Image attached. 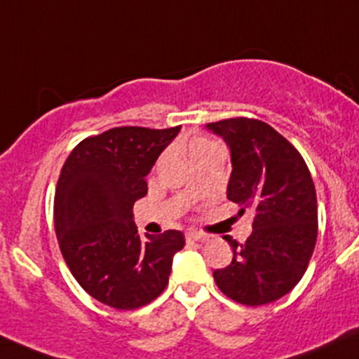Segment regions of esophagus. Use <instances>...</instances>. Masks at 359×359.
Returning a JSON list of instances; mask_svg holds the SVG:
<instances>
[{
    "label": "esophagus",
    "instance_id": "1",
    "mask_svg": "<svg viewBox=\"0 0 359 359\" xmlns=\"http://www.w3.org/2000/svg\"><path fill=\"white\" fill-rule=\"evenodd\" d=\"M186 240L187 242H206L208 237L198 233V231H186Z\"/></svg>",
    "mask_w": 359,
    "mask_h": 359
}]
</instances>
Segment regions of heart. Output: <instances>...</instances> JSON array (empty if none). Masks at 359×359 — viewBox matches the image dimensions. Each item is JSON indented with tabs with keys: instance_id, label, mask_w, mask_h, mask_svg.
Wrapping results in <instances>:
<instances>
[{
	"instance_id": "obj_1",
	"label": "heart",
	"mask_w": 359,
	"mask_h": 359,
	"mask_svg": "<svg viewBox=\"0 0 359 359\" xmlns=\"http://www.w3.org/2000/svg\"><path fill=\"white\" fill-rule=\"evenodd\" d=\"M206 144H210V143H208V141H203V140H201V141H196V143H192V147H191V155H192V153L196 151V149H199V148L206 147Z\"/></svg>"
}]
</instances>
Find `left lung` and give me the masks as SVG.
I'll return each instance as SVG.
<instances>
[{
    "label": "left lung",
    "instance_id": "left-lung-1",
    "mask_svg": "<svg viewBox=\"0 0 359 359\" xmlns=\"http://www.w3.org/2000/svg\"><path fill=\"white\" fill-rule=\"evenodd\" d=\"M226 143L231 175L226 198L254 212L245 243L223 237L233 249L224 269L212 273L231 300L259 306L288 294L305 274L317 242V194L309 167L286 137L257 119L206 124Z\"/></svg>",
    "mask_w": 359,
    "mask_h": 359
}]
</instances>
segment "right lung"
<instances>
[{"label":"right lung","instance_id":"1","mask_svg":"<svg viewBox=\"0 0 359 359\" xmlns=\"http://www.w3.org/2000/svg\"><path fill=\"white\" fill-rule=\"evenodd\" d=\"M179 133L180 126L109 129L81 141L62 167L54 198L59 249L81 288L104 305L133 310L155 300L186 245L179 230L141 238L133 218L147 175Z\"/></svg>","mask_w":359,"mask_h":359}]
</instances>
